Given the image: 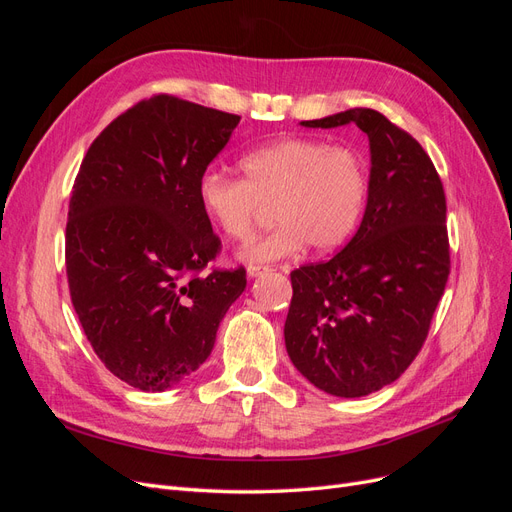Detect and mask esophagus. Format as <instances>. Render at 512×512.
Instances as JSON below:
<instances>
[{
    "label": "esophagus",
    "instance_id": "34e87169",
    "mask_svg": "<svg viewBox=\"0 0 512 512\" xmlns=\"http://www.w3.org/2000/svg\"><path fill=\"white\" fill-rule=\"evenodd\" d=\"M269 271H271V267H262V265H250V267H247V275H250V277H258V275L269 273Z\"/></svg>",
    "mask_w": 512,
    "mask_h": 512
}]
</instances>
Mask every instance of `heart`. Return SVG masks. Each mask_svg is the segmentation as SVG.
<instances>
[{"mask_svg":"<svg viewBox=\"0 0 512 512\" xmlns=\"http://www.w3.org/2000/svg\"><path fill=\"white\" fill-rule=\"evenodd\" d=\"M243 179L209 170L198 181V203L232 241L254 237L275 209L277 226L241 252L245 260H280L342 247L359 228L369 194V164L361 149L324 138H282L247 151Z\"/></svg>","mask_w":512,"mask_h":512,"instance_id":"obj_1","label":"heart"}]
</instances>
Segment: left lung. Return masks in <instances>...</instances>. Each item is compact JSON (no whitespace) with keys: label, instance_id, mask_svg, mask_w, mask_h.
Here are the masks:
<instances>
[{"label":"left lung","instance_id":"obj_1","mask_svg":"<svg viewBox=\"0 0 512 512\" xmlns=\"http://www.w3.org/2000/svg\"><path fill=\"white\" fill-rule=\"evenodd\" d=\"M356 123L371 149L363 222L331 260L290 273V361L320 391L363 397L395 382L421 352L451 273L446 196L414 136L374 108L307 128Z\"/></svg>","mask_w":512,"mask_h":512}]
</instances>
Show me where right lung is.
<instances>
[{"instance_id":"right-lung-1","label":"right lung","mask_w":512,"mask_h":512,"mask_svg":"<svg viewBox=\"0 0 512 512\" xmlns=\"http://www.w3.org/2000/svg\"><path fill=\"white\" fill-rule=\"evenodd\" d=\"M239 119L151 96L108 123L74 179L70 299L98 359L134 389L166 391L203 365L247 284L245 267L209 269L222 241L198 203Z\"/></svg>"}]
</instances>
